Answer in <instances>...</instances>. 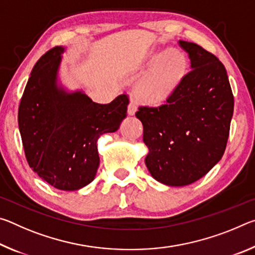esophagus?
<instances>
[{"instance_id":"1","label":"esophagus","mask_w":255,"mask_h":255,"mask_svg":"<svg viewBox=\"0 0 255 255\" xmlns=\"http://www.w3.org/2000/svg\"><path fill=\"white\" fill-rule=\"evenodd\" d=\"M136 110H137V108H136L135 102L131 100L130 103H129V106H128V115L129 116H133V115H135Z\"/></svg>"}]
</instances>
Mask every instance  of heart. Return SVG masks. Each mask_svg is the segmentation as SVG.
<instances>
[{"instance_id":"obj_1","label":"heart","mask_w":255,"mask_h":255,"mask_svg":"<svg viewBox=\"0 0 255 255\" xmlns=\"http://www.w3.org/2000/svg\"><path fill=\"white\" fill-rule=\"evenodd\" d=\"M187 73V60L176 50H169L159 56L156 64L136 85L138 100L159 105L165 102L176 89Z\"/></svg>"}]
</instances>
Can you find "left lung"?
Instances as JSON below:
<instances>
[{"label": "left lung", "instance_id": "8db88e82", "mask_svg": "<svg viewBox=\"0 0 255 255\" xmlns=\"http://www.w3.org/2000/svg\"><path fill=\"white\" fill-rule=\"evenodd\" d=\"M179 44L189 54L191 71L165 105L136 112L148 147L146 166L155 180L171 187L196 182L221 161L234 111L222 62L199 45Z\"/></svg>", "mask_w": 255, "mask_h": 255}]
</instances>
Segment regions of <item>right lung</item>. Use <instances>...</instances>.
I'll return each instance as SVG.
<instances>
[{
    "mask_svg": "<svg viewBox=\"0 0 255 255\" xmlns=\"http://www.w3.org/2000/svg\"><path fill=\"white\" fill-rule=\"evenodd\" d=\"M64 47H54L33 66L21 98L19 130L29 166L54 188L74 191L97 174V140L115 132L127 116L122 94L108 105L93 102L84 92H67L58 84Z\"/></svg>",
    "mask_w": 255,
    "mask_h": 255,
    "instance_id": "add662e5",
    "label": "right lung"
}]
</instances>
